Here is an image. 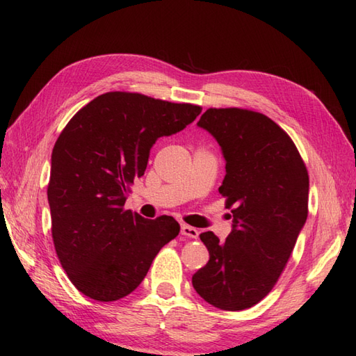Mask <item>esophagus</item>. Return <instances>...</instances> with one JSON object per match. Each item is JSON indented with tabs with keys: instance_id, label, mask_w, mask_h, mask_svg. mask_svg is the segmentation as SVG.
Instances as JSON below:
<instances>
[{
	"instance_id": "1",
	"label": "esophagus",
	"mask_w": 356,
	"mask_h": 356,
	"mask_svg": "<svg viewBox=\"0 0 356 356\" xmlns=\"http://www.w3.org/2000/svg\"><path fill=\"white\" fill-rule=\"evenodd\" d=\"M180 232L184 234V236L190 237V238H197L199 237V231L193 228L190 225H182V228H180Z\"/></svg>"
}]
</instances>
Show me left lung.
Instances as JSON below:
<instances>
[{
  "mask_svg": "<svg viewBox=\"0 0 356 356\" xmlns=\"http://www.w3.org/2000/svg\"><path fill=\"white\" fill-rule=\"evenodd\" d=\"M197 127L222 148L226 174L218 191L232 208V229L223 241L200 234L209 261L193 286L214 307L243 311L272 291L303 229L307 170L289 136L261 113L209 108Z\"/></svg>",
  "mask_w": 356,
  "mask_h": 356,
  "instance_id": "8db88e82",
  "label": "left lung"
}]
</instances>
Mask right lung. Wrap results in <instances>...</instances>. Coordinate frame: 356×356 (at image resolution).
Instances as JSON below:
<instances>
[{"instance_id": "1", "label": "right lung", "mask_w": 356, "mask_h": 356, "mask_svg": "<svg viewBox=\"0 0 356 356\" xmlns=\"http://www.w3.org/2000/svg\"><path fill=\"white\" fill-rule=\"evenodd\" d=\"M200 111L199 105L110 92L81 108L59 134L47 188L51 236L79 292L97 301L127 297L177 236L172 217L149 220L124 205L156 140L182 131Z\"/></svg>"}]
</instances>
